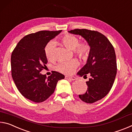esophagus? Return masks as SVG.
Returning a JSON list of instances; mask_svg holds the SVG:
<instances>
[{"label":"esophagus","mask_w":132,"mask_h":132,"mask_svg":"<svg viewBox=\"0 0 132 132\" xmlns=\"http://www.w3.org/2000/svg\"><path fill=\"white\" fill-rule=\"evenodd\" d=\"M66 79H68V80H75L76 79V78L74 76H72V77H70V76H65Z\"/></svg>","instance_id":"1"}]
</instances>
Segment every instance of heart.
Wrapping results in <instances>:
<instances>
[{
	"instance_id": "1",
	"label": "heart",
	"mask_w": 132,
	"mask_h": 132,
	"mask_svg": "<svg viewBox=\"0 0 132 132\" xmlns=\"http://www.w3.org/2000/svg\"><path fill=\"white\" fill-rule=\"evenodd\" d=\"M62 43L73 52L83 61L87 60L90 52V46L87 42H80L79 38L76 35L66 34L62 38ZM55 45L53 42H50L46 45L44 48V52L46 57L50 61L54 59V52ZM79 63L77 59H73L69 61L61 62L58 63L56 69L57 71L66 75H70L75 70Z\"/></svg>"
}]
</instances>
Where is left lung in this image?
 I'll use <instances>...</instances> for the list:
<instances>
[{
  "instance_id": "left-lung-1",
  "label": "left lung",
  "mask_w": 132,
  "mask_h": 132,
  "mask_svg": "<svg viewBox=\"0 0 132 132\" xmlns=\"http://www.w3.org/2000/svg\"><path fill=\"white\" fill-rule=\"evenodd\" d=\"M69 32L80 35L90 46V52L86 65L77 73L80 76H90L87 90L79 97L82 101L92 104L101 100L110 91L117 73L114 48L109 39L97 31L75 29Z\"/></svg>"
}]
</instances>
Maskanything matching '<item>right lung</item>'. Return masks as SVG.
I'll return each instance as SVG.
<instances>
[{
	"label": "right lung",
	"mask_w": 132,
	"mask_h": 132,
	"mask_svg": "<svg viewBox=\"0 0 132 132\" xmlns=\"http://www.w3.org/2000/svg\"><path fill=\"white\" fill-rule=\"evenodd\" d=\"M61 31H40L27 35L12 52L11 68L14 83L24 97L34 102L47 100L54 93L57 81L64 78L56 71L48 77L40 73L48 62L45 46Z\"/></svg>",
	"instance_id": "add662e5"
}]
</instances>
